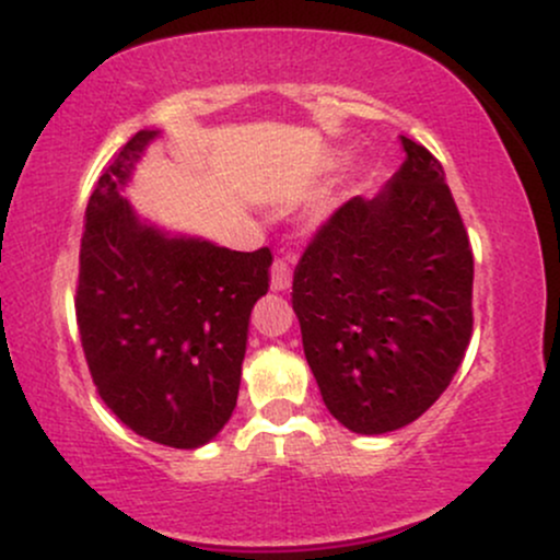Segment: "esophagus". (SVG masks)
I'll list each match as a JSON object with an SVG mask.
<instances>
[{"label": "esophagus", "instance_id": "esophagus-1", "mask_svg": "<svg viewBox=\"0 0 560 560\" xmlns=\"http://www.w3.org/2000/svg\"><path fill=\"white\" fill-rule=\"evenodd\" d=\"M271 287L276 292H287L292 287V266H289V258H276L271 268Z\"/></svg>", "mask_w": 560, "mask_h": 560}]
</instances>
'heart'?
Returning a JSON list of instances; mask_svg holds the SVG:
<instances>
[{"label": "heart", "mask_w": 560, "mask_h": 560, "mask_svg": "<svg viewBox=\"0 0 560 560\" xmlns=\"http://www.w3.org/2000/svg\"><path fill=\"white\" fill-rule=\"evenodd\" d=\"M345 160V155L342 152H334V155H329V160H326V165H329V168H334V165H339Z\"/></svg>", "instance_id": "obj_1"}]
</instances>
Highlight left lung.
<instances>
[{"instance_id":"1","label":"left lung","mask_w":560,"mask_h":560,"mask_svg":"<svg viewBox=\"0 0 560 560\" xmlns=\"http://www.w3.org/2000/svg\"><path fill=\"white\" fill-rule=\"evenodd\" d=\"M400 144V171L318 229L292 281L320 397L355 434L395 432L427 413L471 339L464 221L440 160L408 137Z\"/></svg>"}]
</instances>
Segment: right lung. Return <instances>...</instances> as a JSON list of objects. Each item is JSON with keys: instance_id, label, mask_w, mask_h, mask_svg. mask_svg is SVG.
Returning <instances> with one entry per match:
<instances>
[{"instance_id": "obj_1", "label": "right lung", "mask_w": 560, "mask_h": 560, "mask_svg": "<svg viewBox=\"0 0 560 560\" xmlns=\"http://www.w3.org/2000/svg\"><path fill=\"white\" fill-rule=\"evenodd\" d=\"M158 137H131L94 186L75 318L107 408L144 440L195 450L234 413L249 313L268 292L273 255L173 234L137 213L124 191Z\"/></svg>"}]
</instances>
